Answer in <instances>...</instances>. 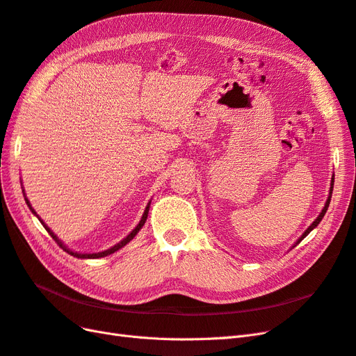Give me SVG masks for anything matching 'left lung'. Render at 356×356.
<instances>
[{"mask_svg": "<svg viewBox=\"0 0 356 356\" xmlns=\"http://www.w3.org/2000/svg\"><path fill=\"white\" fill-rule=\"evenodd\" d=\"M332 187H334V177L331 178V187H330V195H328V199H327V202H325V207H324V209H322V211H321V213L318 215V218H316V220H315L314 222H312V224L309 225V227H307V230H306V232H305L303 234H301V236H300V239H298V241L296 242V245H294V246H297V245H298V243H300L301 241H303V239L306 238V236H307V234H309V233H310L312 230H314V229L316 227V225H318V224L321 222V220H322V218H324V215H325V212H327V209H328V207H330V200H331V195H332Z\"/></svg>", "mask_w": 356, "mask_h": 356, "instance_id": "obj_1", "label": "left lung"}]
</instances>
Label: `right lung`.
Masks as SVG:
<instances>
[{"mask_svg": "<svg viewBox=\"0 0 356 356\" xmlns=\"http://www.w3.org/2000/svg\"><path fill=\"white\" fill-rule=\"evenodd\" d=\"M24 196H25V193H24ZM25 202H26V204H28V207H29V209L32 211V213H34V215H37V212L34 211V209H32V207H31V203H29V200L26 199V196H25ZM148 209H149V203L147 204V208H145V211H144V213H143V218H141V221H139L138 222V225H136V227L131 232V233H129L127 236H126V238L123 239V241H120V242H118L117 245H114V246H111L110 248V250H106V251H102V252H96V254H80V252H74V251H71V250H68V248L65 246V245H63L59 239H58V236L55 234V233H53L49 227H47V225L44 224V222H42L41 220H40V217H38V215H37V217H38V220L41 221V224L42 225H44V229L49 232V234L51 236V238L53 239H55L56 241V243L62 248V250L63 251H65V252H68L70 255H72V257H77V258H101V257H106V255H110V254H113V252H115V251H118V250H120V248H123L126 243H129V242H131L134 238H135V236L138 234V232L139 230H141L143 229V225L145 224V221H147V217H148Z\"/></svg>", "mask_w": 356, "mask_h": 356, "instance_id": "add662e5", "label": "right lung"}]
</instances>
